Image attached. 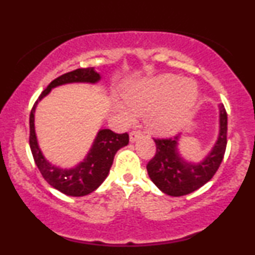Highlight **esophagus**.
<instances>
[{
    "label": "esophagus",
    "mask_w": 255,
    "mask_h": 255,
    "mask_svg": "<svg viewBox=\"0 0 255 255\" xmlns=\"http://www.w3.org/2000/svg\"><path fill=\"white\" fill-rule=\"evenodd\" d=\"M142 135V131L141 130H139V129H135V130H131L130 131V134H129V139H130V141L131 142H134L135 141L136 139H139L140 136Z\"/></svg>",
    "instance_id": "1"
}]
</instances>
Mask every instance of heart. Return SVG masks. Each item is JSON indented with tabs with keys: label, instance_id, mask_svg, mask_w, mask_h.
Instances as JSON below:
<instances>
[{
	"label": "heart",
	"instance_id": "b5f03b06",
	"mask_svg": "<svg viewBox=\"0 0 255 255\" xmlns=\"http://www.w3.org/2000/svg\"><path fill=\"white\" fill-rule=\"evenodd\" d=\"M127 104L119 109L128 120L147 113V124L162 134H171L184 124L198 98L194 81L172 74L135 83L125 91Z\"/></svg>",
	"mask_w": 255,
	"mask_h": 255
}]
</instances>
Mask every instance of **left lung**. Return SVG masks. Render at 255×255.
Listing matches in <instances>:
<instances>
[{
	"mask_svg": "<svg viewBox=\"0 0 255 255\" xmlns=\"http://www.w3.org/2000/svg\"><path fill=\"white\" fill-rule=\"evenodd\" d=\"M221 130L211 153L199 164L183 162L177 153L178 136L153 137L156 153L146 165L148 176L158 188L171 197H182L209 182L218 170L227 148L228 115L221 105Z\"/></svg>",
	"mask_w": 255,
	"mask_h": 255,
	"instance_id": "1",
	"label": "left lung"
}]
</instances>
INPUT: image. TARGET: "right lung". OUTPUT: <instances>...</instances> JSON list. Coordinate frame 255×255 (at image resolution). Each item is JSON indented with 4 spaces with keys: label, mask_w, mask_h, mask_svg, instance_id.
Segmentation results:
<instances>
[{
    "label": "right lung",
    "mask_w": 255,
    "mask_h": 255,
    "mask_svg": "<svg viewBox=\"0 0 255 255\" xmlns=\"http://www.w3.org/2000/svg\"><path fill=\"white\" fill-rule=\"evenodd\" d=\"M99 79L101 77L97 72L93 71L92 67L79 68L61 75L52 80L43 91L32 107L30 114V147L34 163L46 182L69 197H84L101 186L109 174L116 152L129 142V135L127 131L119 134L111 129H102L96 137L95 144L87 154L86 159L77 168L63 170L49 164L43 157L40 148L38 147L34 131V109L38 101L48 95L52 87L68 83H97Z\"/></svg>",
    "instance_id": "add662e5"
}]
</instances>
